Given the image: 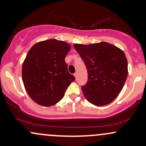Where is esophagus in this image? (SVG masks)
I'll return each instance as SVG.
<instances>
[{"label": "esophagus", "instance_id": "obj_1", "mask_svg": "<svg viewBox=\"0 0 146 146\" xmlns=\"http://www.w3.org/2000/svg\"><path fill=\"white\" fill-rule=\"evenodd\" d=\"M74 77H75V78H76V80H77V78H78V73H74Z\"/></svg>", "mask_w": 146, "mask_h": 146}]
</instances>
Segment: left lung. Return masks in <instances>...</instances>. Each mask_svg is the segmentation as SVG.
Wrapping results in <instances>:
<instances>
[{
	"instance_id": "8db88e82",
	"label": "left lung",
	"mask_w": 146,
	"mask_h": 146,
	"mask_svg": "<svg viewBox=\"0 0 146 146\" xmlns=\"http://www.w3.org/2000/svg\"><path fill=\"white\" fill-rule=\"evenodd\" d=\"M73 46L87 69V83L82 86L85 98L98 107L111 103L127 79L125 54L117 46L105 41L88 45L75 44Z\"/></svg>"
}]
</instances>
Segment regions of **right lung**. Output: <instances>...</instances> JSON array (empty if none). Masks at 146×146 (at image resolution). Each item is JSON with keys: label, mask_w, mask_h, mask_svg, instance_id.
<instances>
[{"label": "right lung", "mask_w": 146, "mask_h": 146, "mask_svg": "<svg viewBox=\"0 0 146 146\" xmlns=\"http://www.w3.org/2000/svg\"><path fill=\"white\" fill-rule=\"evenodd\" d=\"M70 49L67 42L51 39L36 43L28 51L22 66V80L29 96L38 105H55L75 81L65 62Z\"/></svg>", "instance_id": "right-lung-1"}]
</instances>
